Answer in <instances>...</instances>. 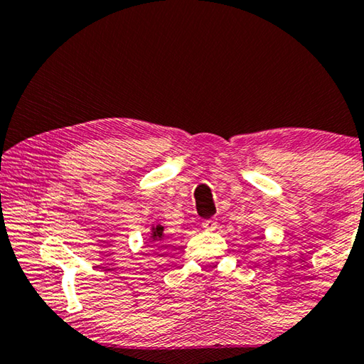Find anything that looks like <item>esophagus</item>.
<instances>
[{
  "label": "esophagus",
  "instance_id": "1",
  "mask_svg": "<svg viewBox=\"0 0 364 364\" xmlns=\"http://www.w3.org/2000/svg\"><path fill=\"white\" fill-rule=\"evenodd\" d=\"M215 227H217V219H215V217H210V219L203 220V229H205V230H215Z\"/></svg>",
  "mask_w": 364,
  "mask_h": 364
}]
</instances>
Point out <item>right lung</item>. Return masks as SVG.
<instances>
[{"label": "right lung", "mask_w": 364, "mask_h": 364, "mask_svg": "<svg viewBox=\"0 0 364 364\" xmlns=\"http://www.w3.org/2000/svg\"><path fill=\"white\" fill-rule=\"evenodd\" d=\"M161 237H164V227H161V225L154 227V232H151V238H154V240H161Z\"/></svg>", "instance_id": "obj_1"}]
</instances>
